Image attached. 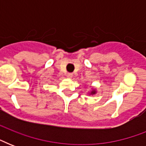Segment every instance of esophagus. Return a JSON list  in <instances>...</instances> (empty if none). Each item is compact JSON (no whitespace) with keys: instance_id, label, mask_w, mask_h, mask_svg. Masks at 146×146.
Instances as JSON below:
<instances>
[{"instance_id":"obj_1","label":"esophagus","mask_w":146,"mask_h":146,"mask_svg":"<svg viewBox=\"0 0 146 146\" xmlns=\"http://www.w3.org/2000/svg\"><path fill=\"white\" fill-rule=\"evenodd\" d=\"M73 74L72 73H68L67 74H66V76H67L68 78H72L73 77Z\"/></svg>"}]
</instances>
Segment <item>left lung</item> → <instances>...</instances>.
<instances>
[{
    "instance_id": "left-lung-1",
    "label": "left lung",
    "mask_w": 146,
    "mask_h": 146,
    "mask_svg": "<svg viewBox=\"0 0 146 146\" xmlns=\"http://www.w3.org/2000/svg\"><path fill=\"white\" fill-rule=\"evenodd\" d=\"M95 93H96V91H92V92L91 94H95Z\"/></svg>"
}]
</instances>
